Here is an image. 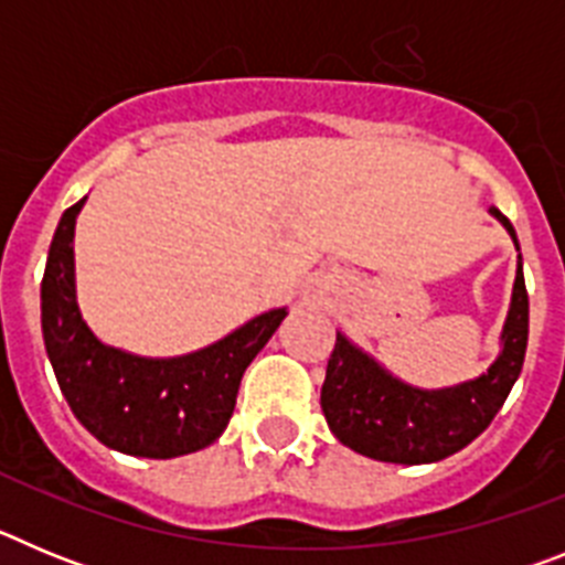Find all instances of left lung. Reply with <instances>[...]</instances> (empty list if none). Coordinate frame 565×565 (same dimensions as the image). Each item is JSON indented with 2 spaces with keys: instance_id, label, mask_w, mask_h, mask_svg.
Instances as JSON below:
<instances>
[{
  "instance_id": "obj_1",
  "label": "left lung",
  "mask_w": 565,
  "mask_h": 565,
  "mask_svg": "<svg viewBox=\"0 0 565 565\" xmlns=\"http://www.w3.org/2000/svg\"><path fill=\"white\" fill-rule=\"evenodd\" d=\"M492 214L515 239L512 223L498 209ZM501 339V356L481 379L447 391H418L382 371L337 333L319 398L328 427L344 447L387 463H430L463 450L487 430L521 376L529 339V294L521 263Z\"/></svg>"
}]
</instances>
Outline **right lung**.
Masks as SVG:
<instances>
[{"mask_svg":"<svg viewBox=\"0 0 565 565\" xmlns=\"http://www.w3.org/2000/svg\"><path fill=\"white\" fill-rule=\"evenodd\" d=\"M84 201L62 214L42 279L44 348L70 411L104 447L127 456L174 458L203 450L226 430L239 379L286 319V308L189 356L141 359L107 348L93 337L76 302L73 232Z\"/></svg>","mask_w":565,"mask_h":565,"instance_id":"obj_1","label":"right lung"}]
</instances>
